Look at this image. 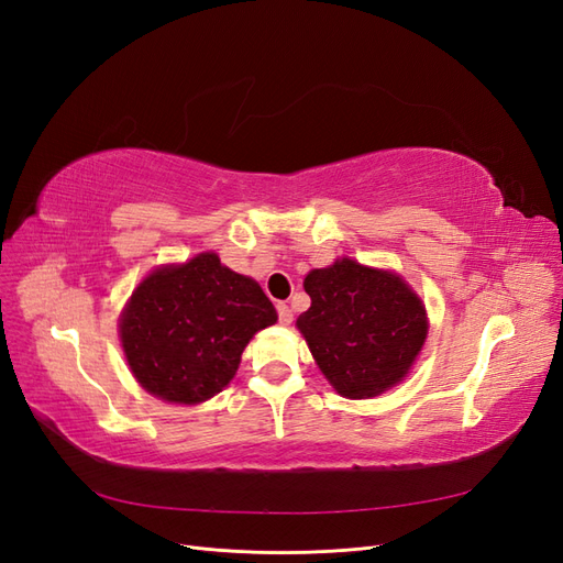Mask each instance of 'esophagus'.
<instances>
[{
    "instance_id": "obj_1",
    "label": "esophagus",
    "mask_w": 563,
    "mask_h": 563,
    "mask_svg": "<svg viewBox=\"0 0 563 563\" xmlns=\"http://www.w3.org/2000/svg\"><path fill=\"white\" fill-rule=\"evenodd\" d=\"M277 312H279V321L284 323V327H288V323L294 321V310L288 308L286 302H279V305H277Z\"/></svg>"
}]
</instances>
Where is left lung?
<instances>
[{"mask_svg":"<svg viewBox=\"0 0 563 563\" xmlns=\"http://www.w3.org/2000/svg\"><path fill=\"white\" fill-rule=\"evenodd\" d=\"M302 286L312 305L296 327L338 395L371 399L406 378L428 338V312L397 272L340 258Z\"/></svg>","mask_w":563,"mask_h":563,"instance_id":"1","label":"left lung"}]
</instances>
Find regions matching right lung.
Returning <instances> with one entry per match:
<instances>
[{"label":"right lung","instance_id":"obj_1","mask_svg":"<svg viewBox=\"0 0 563 563\" xmlns=\"http://www.w3.org/2000/svg\"><path fill=\"white\" fill-rule=\"evenodd\" d=\"M275 321L263 288L207 251L150 272L119 317V340L145 391L192 406L234 378L249 340Z\"/></svg>","mask_w":563,"mask_h":563}]
</instances>
